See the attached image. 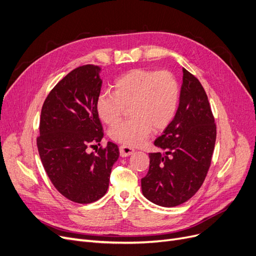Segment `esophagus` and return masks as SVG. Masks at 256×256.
<instances>
[{
	"mask_svg": "<svg viewBox=\"0 0 256 256\" xmlns=\"http://www.w3.org/2000/svg\"><path fill=\"white\" fill-rule=\"evenodd\" d=\"M134 152V148L125 146V145L120 146V156H122V158L129 156H131Z\"/></svg>",
	"mask_w": 256,
	"mask_h": 256,
	"instance_id": "34e87169",
	"label": "esophagus"
}]
</instances>
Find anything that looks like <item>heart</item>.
Wrapping results in <instances>:
<instances>
[{
    "instance_id": "obj_1",
    "label": "heart",
    "mask_w": 256,
    "mask_h": 256,
    "mask_svg": "<svg viewBox=\"0 0 256 256\" xmlns=\"http://www.w3.org/2000/svg\"><path fill=\"white\" fill-rule=\"evenodd\" d=\"M114 91H102L96 102V114L107 125H114L130 107L129 120L109 130V136L125 146H138L152 129L166 128L174 118L180 103V85L167 70L132 69L118 78Z\"/></svg>"
}]
</instances>
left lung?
I'll return each mask as SVG.
<instances>
[{"label":"left lung","mask_w":256,"mask_h":256,"mask_svg":"<svg viewBox=\"0 0 256 256\" xmlns=\"http://www.w3.org/2000/svg\"><path fill=\"white\" fill-rule=\"evenodd\" d=\"M216 140L206 91L182 68L180 105L174 118L154 140L162 152L149 153L147 176L142 178L144 196L162 207L190 200L206 178Z\"/></svg>","instance_id":"8db88e82"}]
</instances>
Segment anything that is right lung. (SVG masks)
Here are the masks:
<instances>
[{
  "label": "right lung",
  "instance_id": "add662e5",
  "mask_svg": "<svg viewBox=\"0 0 256 256\" xmlns=\"http://www.w3.org/2000/svg\"><path fill=\"white\" fill-rule=\"evenodd\" d=\"M100 70L94 65L74 69L50 91L40 111L36 138L40 160L56 189L78 204L105 196L120 156L118 145L111 142L96 153L87 150L100 145L104 136L96 108Z\"/></svg>",
  "mask_w": 256,
  "mask_h": 256
}]
</instances>
